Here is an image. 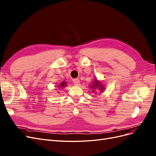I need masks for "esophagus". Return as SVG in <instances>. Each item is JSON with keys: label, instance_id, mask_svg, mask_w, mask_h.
<instances>
[{"label": "esophagus", "instance_id": "1", "mask_svg": "<svg viewBox=\"0 0 156 156\" xmlns=\"http://www.w3.org/2000/svg\"><path fill=\"white\" fill-rule=\"evenodd\" d=\"M73 83L75 85H79V84H80V81L78 79H73Z\"/></svg>", "mask_w": 156, "mask_h": 156}]
</instances>
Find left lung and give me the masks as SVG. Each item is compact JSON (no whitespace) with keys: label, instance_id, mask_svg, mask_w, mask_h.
<instances>
[{"label":"left lung","instance_id":"obj_1","mask_svg":"<svg viewBox=\"0 0 156 156\" xmlns=\"http://www.w3.org/2000/svg\"><path fill=\"white\" fill-rule=\"evenodd\" d=\"M89 87L92 89V92L93 93H95V94L97 93L95 91L96 90H97V89L100 90L101 92H103V90H104V89H105V87L103 86V84H102V83H101L100 81H99L98 80H97L96 79H94V81H93V83H92L91 85L89 86Z\"/></svg>","mask_w":156,"mask_h":156}]
</instances>
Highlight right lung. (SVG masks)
<instances>
[{
	"label": "right lung",
	"instance_id": "right-lung-1",
	"mask_svg": "<svg viewBox=\"0 0 156 156\" xmlns=\"http://www.w3.org/2000/svg\"><path fill=\"white\" fill-rule=\"evenodd\" d=\"M66 83L65 81H62V83H61L60 84V85H59V88H63L64 87H65L67 85V84H66Z\"/></svg>",
	"mask_w": 156,
	"mask_h": 156
}]
</instances>
